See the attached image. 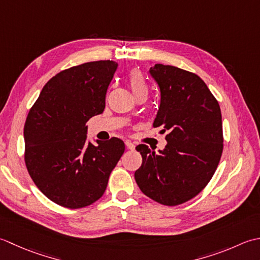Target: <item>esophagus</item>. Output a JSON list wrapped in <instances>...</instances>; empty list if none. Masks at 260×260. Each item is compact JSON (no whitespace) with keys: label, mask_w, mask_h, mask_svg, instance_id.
I'll return each mask as SVG.
<instances>
[{"label":"esophagus","mask_w":260,"mask_h":260,"mask_svg":"<svg viewBox=\"0 0 260 260\" xmlns=\"http://www.w3.org/2000/svg\"><path fill=\"white\" fill-rule=\"evenodd\" d=\"M124 144H125V147H126V149H129V150H134V149H135V145H134V144H132V142H131V141H129V140H126V141L124 142Z\"/></svg>","instance_id":"esophagus-1"}]
</instances>
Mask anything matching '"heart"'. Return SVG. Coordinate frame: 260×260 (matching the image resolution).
Here are the masks:
<instances>
[{"label": "heart", "instance_id": "b5f03b06", "mask_svg": "<svg viewBox=\"0 0 260 260\" xmlns=\"http://www.w3.org/2000/svg\"><path fill=\"white\" fill-rule=\"evenodd\" d=\"M129 86L131 88L134 95L141 93V92H147V83L144 75L139 71H132L129 75Z\"/></svg>", "mask_w": 260, "mask_h": 260}]
</instances>
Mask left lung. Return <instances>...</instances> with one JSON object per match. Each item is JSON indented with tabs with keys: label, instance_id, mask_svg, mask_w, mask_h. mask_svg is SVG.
<instances>
[{
	"label": "left lung",
	"instance_id": "obj_1",
	"mask_svg": "<svg viewBox=\"0 0 260 260\" xmlns=\"http://www.w3.org/2000/svg\"><path fill=\"white\" fill-rule=\"evenodd\" d=\"M149 73L160 89L153 126L167 132V146L159 153L137 146L142 164L135 178L148 198L175 206L202 192L216 171L223 150L221 110L197 74L162 63Z\"/></svg>",
	"mask_w": 260,
	"mask_h": 260
}]
</instances>
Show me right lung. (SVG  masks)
<instances>
[{"instance_id":"obj_1","label":"right lung","mask_w":260,"mask_h":260,"mask_svg":"<svg viewBox=\"0 0 260 260\" xmlns=\"http://www.w3.org/2000/svg\"><path fill=\"white\" fill-rule=\"evenodd\" d=\"M118 63L98 60L50 78L24 124V161L36 186L52 202L81 209L102 197L124 152L119 138L86 141V122L103 113Z\"/></svg>"}]
</instances>
